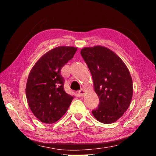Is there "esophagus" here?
<instances>
[{"label":"esophagus","instance_id":"34e87169","mask_svg":"<svg viewBox=\"0 0 156 156\" xmlns=\"http://www.w3.org/2000/svg\"><path fill=\"white\" fill-rule=\"evenodd\" d=\"M78 94H80V96H84V89H80V90L78 91Z\"/></svg>","mask_w":156,"mask_h":156}]
</instances>
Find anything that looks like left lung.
Listing matches in <instances>:
<instances>
[{"label": "left lung", "mask_w": 156, "mask_h": 156, "mask_svg": "<svg viewBox=\"0 0 156 156\" xmlns=\"http://www.w3.org/2000/svg\"><path fill=\"white\" fill-rule=\"evenodd\" d=\"M80 54L91 73L95 91L100 100L92 113L100 122H115L131 103L133 82L129 69L122 60L107 47H84Z\"/></svg>", "instance_id": "left-lung-1"}]
</instances>
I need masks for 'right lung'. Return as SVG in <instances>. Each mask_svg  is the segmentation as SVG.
Listing matches in <instances>:
<instances>
[{
    "label": "right lung",
    "mask_w": 156,
    "mask_h": 156,
    "mask_svg": "<svg viewBox=\"0 0 156 156\" xmlns=\"http://www.w3.org/2000/svg\"><path fill=\"white\" fill-rule=\"evenodd\" d=\"M76 51L73 47H58L44 54L31 69L26 84V97L31 112L42 122H56L73 99L65 91L61 69Z\"/></svg>",
    "instance_id": "right-lung-1"
}]
</instances>
